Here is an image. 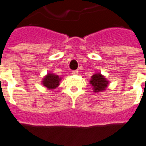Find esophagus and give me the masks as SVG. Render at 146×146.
<instances>
[{
	"mask_svg": "<svg viewBox=\"0 0 146 146\" xmlns=\"http://www.w3.org/2000/svg\"><path fill=\"white\" fill-rule=\"evenodd\" d=\"M72 74H74V75L78 74V70H73V71H72Z\"/></svg>",
	"mask_w": 146,
	"mask_h": 146,
	"instance_id": "obj_1",
	"label": "esophagus"
}]
</instances>
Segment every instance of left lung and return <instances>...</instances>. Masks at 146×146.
<instances>
[{"label": "left lung", "instance_id": "1", "mask_svg": "<svg viewBox=\"0 0 146 146\" xmlns=\"http://www.w3.org/2000/svg\"><path fill=\"white\" fill-rule=\"evenodd\" d=\"M90 84H92L94 92H99L104 91L106 88L108 81L105 78V76L101 75L100 73H95V75L92 76Z\"/></svg>", "mask_w": 146, "mask_h": 146}]
</instances>
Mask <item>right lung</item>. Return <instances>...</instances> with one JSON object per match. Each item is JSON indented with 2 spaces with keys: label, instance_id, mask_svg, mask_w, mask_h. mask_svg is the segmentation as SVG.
I'll list each match as a JSON object with an SVG mask.
<instances>
[{
  "label": "right lung",
  "instance_id": "add662e5",
  "mask_svg": "<svg viewBox=\"0 0 146 146\" xmlns=\"http://www.w3.org/2000/svg\"><path fill=\"white\" fill-rule=\"evenodd\" d=\"M61 78L58 75H54L52 73H48L43 80V84L48 89H54L57 88L59 84Z\"/></svg>",
  "mask_w": 146,
  "mask_h": 146
}]
</instances>
